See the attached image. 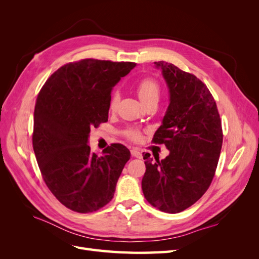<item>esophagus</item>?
Returning <instances> with one entry per match:
<instances>
[{
    "mask_svg": "<svg viewBox=\"0 0 259 259\" xmlns=\"http://www.w3.org/2000/svg\"><path fill=\"white\" fill-rule=\"evenodd\" d=\"M131 153H132V155H133V156H134V158H137V159H142V156H143L142 152L138 151L137 149H132V150H131Z\"/></svg>",
    "mask_w": 259,
    "mask_h": 259,
    "instance_id": "obj_1",
    "label": "esophagus"
}]
</instances>
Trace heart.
Here are the masks:
<instances>
[{
  "label": "heart",
  "instance_id": "1",
  "mask_svg": "<svg viewBox=\"0 0 259 259\" xmlns=\"http://www.w3.org/2000/svg\"><path fill=\"white\" fill-rule=\"evenodd\" d=\"M160 85L158 84V82L154 81L153 79H145L143 81H140L137 85V94L138 97L142 101L143 105L149 103V101L155 100L158 101L159 97H160ZM119 93L115 92L110 100V109L111 110H114L116 108L117 104H119ZM132 139H139L140 135L137 131H130L127 134Z\"/></svg>",
  "mask_w": 259,
  "mask_h": 259
}]
</instances>
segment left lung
<instances>
[{
	"mask_svg": "<svg viewBox=\"0 0 259 259\" xmlns=\"http://www.w3.org/2000/svg\"><path fill=\"white\" fill-rule=\"evenodd\" d=\"M168 89L169 104L153 136L169 151L155 161L144 155L142 188L154 207L175 214L194 204L213 180L223 145L222 121L208 89L173 64L154 62Z\"/></svg>",
	"mask_w": 259,
	"mask_h": 259,
	"instance_id": "obj_1",
	"label": "left lung"
}]
</instances>
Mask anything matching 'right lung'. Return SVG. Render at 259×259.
<instances>
[{
    "label": "right lung",
    "mask_w": 259,
    "mask_h": 259,
    "mask_svg": "<svg viewBox=\"0 0 259 259\" xmlns=\"http://www.w3.org/2000/svg\"><path fill=\"white\" fill-rule=\"evenodd\" d=\"M134 62L83 59L59 68L45 82L34 108L33 150L43 179L66 207L92 213L111 201L128 149L112 144L97 154L91 128L108 121L111 92Z\"/></svg>",
    "instance_id": "add662e5"
}]
</instances>
